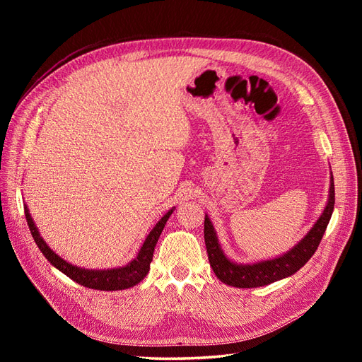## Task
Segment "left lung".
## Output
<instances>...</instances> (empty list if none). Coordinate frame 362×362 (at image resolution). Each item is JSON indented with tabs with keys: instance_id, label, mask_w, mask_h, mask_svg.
<instances>
[{
	"instance_id": "1",
	"label": "left lung",
	"mask_w": 362,
	"mask_h": 362,
	"mask_svg": "<svg viewBox=\"0 0 362 362\" xmlns=\"http://www.w3.org/2000/svg\"><path fill=\"white\" fill-rule=\"evenodd\" d=\"M334 204L335 190L334 177H331L329 196H327L325 210L300 242H298V245H294L290 250H287L286 254H282L276 258L249 262V264L235 262L226 257L221 243H218L213 222L210 221L208 214H205L204 238L206 254L208 261H210V266L213 267L217 279H221L226 286L237 288H255L269 286L272 282H276L294 275L296 272L305 266V262L314 255V252L319 247L320 240L325 234V229L331 221Z\"/></svg>"
}]
</instances>
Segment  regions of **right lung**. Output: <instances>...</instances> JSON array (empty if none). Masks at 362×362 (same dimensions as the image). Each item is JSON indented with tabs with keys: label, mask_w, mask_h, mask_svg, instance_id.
<instances>
[{
	"label": "right lung",
	"mask_w": 362,
	"mask_h": 362,
	"mask_svg": "<svg viewBox=\"0 0 362 362\" xmlns=\"http://www.w3.org/2000/svg\"><path fill=\"white\" fill-rule=\"evenodd\" d=\"M173 210L175 206L170 208V210L157 222V225L152 228V231L145 238L144 245H141L137 257L134 259H131L127 266L117 267V269L90 270V269L74 266L71 262L64 261L62 257H59L56 252L47 245L45 240L40 237V233L37 231L35 222H33V217L28 211V208L24 204V211H25V218L30 228V233L33 238H35L37 247L40 249L42 254L45 255V258L51 262V264L56 269H59L62 273H64L66 276H69L76 284H80V286L93 288V290H103V291H116V290H125L129 287H134L148 275L149 264L152 261V255H154V249L158 242V237L163 231L164 225H166L168 218L173 213Z\"/></svg>",
	"instance_id": "obj_1"
}]
</instances>
